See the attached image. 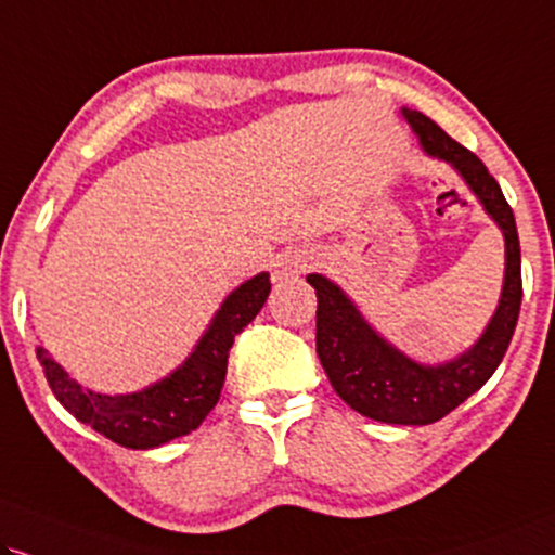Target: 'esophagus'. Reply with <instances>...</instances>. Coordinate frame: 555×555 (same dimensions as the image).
Returning a JSON list of instances; mask_svg holds the SVG:
<instances>
[{"mask_svg": "<svg viewBox=\"0 0 555 555\" xmlns=\"http://www.w3.org/2000/svg\"><path fill=\"white\" fill-rule=\"evenodd\" d=\"M313 264V255H306V251H296V255H285L283 267L288 272H306Z\"/></svg>", "mask_w": 555, "mask_h": 555, "instance_id": "1", "label": "esophagus"}]
</instances>
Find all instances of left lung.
<instances>
[{"label":"left lung","mask_w":555,"mask_h":555,"mask_svg":"<svg viewBox=\"0 0 555 555\" xmlns=\"http://www.w3.org/2000/svg\"><path fill=\"white\" fill-rule=\"evenodd\" d=\"M420 146L433 159L448 162L466 180L483 210L494 218L504 234V285L502 298L489 326L474 347L442 365H422L388 345L362 319L339 285L324 275H309L319 298L317 352L339 399L354 412L388 424H433L461 406L491 378L507 352L515 334L519 304H522V267H519V236L515 214L504 201L502 188L474 152L429 120L420 111H406Z\"/></svg>","instance_id":"1"}]
</instances>
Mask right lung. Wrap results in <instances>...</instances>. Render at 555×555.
<instances>
[{"label": "right lung", "mask_w": 555, "mask_h": 555, "mask_svg": "<svg viewBox=\"0 0 555 555\" xmlns=\"http://www.w3.org/2000/svg\"><path fill=\"white\" fill-rule=\"evenodd\" d=\"M267 296H270L267 272H259L238 285L223 300L210 326L195 345L193 354L167 378L135 393L107 396L89 391L74 378H68V373L43 347H38L36 352L48 386L68 414H74L79 422L89 424L122 448H159V444L201 427L210 409L216 406L234 337L257 317Z\"/></svg>", "instance_id": "obj_1"}]
</instances>
